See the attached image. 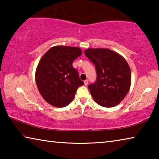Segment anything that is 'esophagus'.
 Returning a JSON list of instances; mask_svg holds the SVG:
<instances>
[{
    "mask_svg": "<svg viewBox=\"0 0 159 159\" xmlns=\"http://www.w3.org/2000/svg\"><path fill=\"white\" fill-rule=\"evenodd\" d=\"M84 84H85V85H87L88 84V80H84Z\"/></svg>",
    "mask_w": 159,
    "mask_h": 159,
    "instance_id": "esophagus-1",
    "label": "esophagus"
}]
</instances>
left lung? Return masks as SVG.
Segmentation results:
<instances>
[{
  "mask_svg": "<svg viewBox=\"0 0 159 159\" xmlns=\"http://www.w3.org/2000/svg\"><path fill=\"white\" fill-rule=\"evenodd\" d=\"M85 55L95 65L97 80L88 88L97 104L104 107L118 105L130 88V66L121 55L107 48H89Z\"/></svg>",
  "mask_w": 159,
  "mask_h": 159,
  "instance_id": "8db88e82",
  "label": "left lung"
}]
</instances>
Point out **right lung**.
<instances>
[{
  "mask_svg": "<svg viewBox=\"0 0 159 159\" xmlns=\"http://www.w3.org/2000/svg\"><path fill=\"white\" fill-rule=\"evenodd\" d=\"M81 54L79 48L57 45L48 50L39 61L36 71V85L41 96L50 105H69L79 86L84 85L72 66Z\"/></svg>",
  "mask_w": 159,
  "mask_h": 159,
  "instance_id": "right-lung-1",
  "label": "right lung"
}]
</instances>
